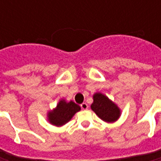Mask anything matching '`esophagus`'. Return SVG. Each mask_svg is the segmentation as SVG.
<instances>
[{
	"instance_id": "34e87169",
	"label": "esophagus",
	"mask_w": 161,
	"mask_h": 161,
	"mask_svg": "<svg viewBox=\"0 0 161 161\" xmlns=\"http://www.w3.org/2000/svg\"><path fill=\"white\" fill-rule=\"evenodd\" d=\"M80 108H81V109H83V110H86V109H88L89 106H88L87 103H82V104H80Z\"/></svg>"
}]
</instances>
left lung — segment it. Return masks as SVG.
<instances>
[{"label":"left lung","mask_w":161,"mask_h":161,"mask_svg":"<svg viewBox=\"0 0 161 161\" xmlns=\"http://www.w3.org/2000/svg\"><path fill=\"white\" fill-rule=\"evenodd\" d=\"M94 101L91 105V109L98 117L106 122H114L120 116V110L117 106L108 99V97L101 93H96L93 96Z\"/></svg>","instance_id":"obj_1"}]
</instances>
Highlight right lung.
Masks as SVG:
<instances>
[{"mask_svg":"<svg viewBox=\"0 0 161 161\" xmlns=\"http://www.w3.org/2000/svg\"><path fill=\"white\" fill-rule=\"evenodd\" d=\"M80 110V107L72 101L69 103L65 102V100H61L58 103L56 108L49 112L48 120L54 125H63L67 122L71 120V117Z\"/></svg>","mask_w":161,"mask_h":161,"instance_id":"add662e5","label":"right lung"}]
</instances>
